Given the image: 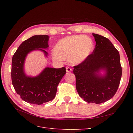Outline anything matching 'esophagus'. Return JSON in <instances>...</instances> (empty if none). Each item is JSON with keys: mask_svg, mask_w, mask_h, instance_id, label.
Returning a JSON list of instances; mask_svg holds the SVG:
<instances>
[{"mask_svg": "<svg viewBox=\"0 0 133 133\" xmlns=\"http://www.w3.org/2000/svg\"><path fill=\"white\" fill-rule=\"evenodd\" d=\"M66 72H68V73L71 72L72 71V68H71L70 67H66Z\"/></svg>", "mask_w": 133, "mask_h": 133, "instance_id": "esophagus-1", "label": "esophagus"}]
</instances>
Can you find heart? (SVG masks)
<instances>
[{
	"label": "heart",
	"mask_w": 133,
	"mask_h": 133,
	"mask_svg": "<svg viewBox=\"0 0 133 133\" xmlns=\"http://www.w3.org/2000/svg\"><path fill=\"white\" fill-rule=\"evenodd\" d=\"M94 47L93 40L88 36H68L58 41L54 46L52 57L55 61H62L67 58L71 64L79 65L89 57Z\"/></svg>",
	"instance_id": "1"
}]
</instances>
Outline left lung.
<instances>
[{
    "instance_id": "8db88e82",
    "label": "left lung",
    "mask_w": 133,
    "mask_h": 133,
    "mask_svg": "<svg viewBox=\"0 0 133 133\" xmlns=\"http://www.w3.org/2000/svg\"><path fill=\"white\" fill-rule=\"evenodd\" d=\"M92 34L96 42L94 50L84 62L74 67L73 73L79 96L88 103L99 104L116 93L122 68L119 53L110 41L101 35Z\"/></svg>"
}]
</instances>
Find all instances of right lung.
Segmentation results:
<instances>
[{
	"label": "right lung",
	"mask_w": 133,
	"mask_h": 133,
	"mask_svg": "<svg viewBox=\"0 0 133 133\" xmlns=\"http://www.w3.org/2000/svg\"><path fill=\"white\" fill-rule=\"evenodd\" d=\"M49 38L47 35H39L25 40L12 58V85L21 98L31 104L39 105L52 101L55 96L58 84L66 74L65 67L60 68L47 67L35 76H29L25 73V61L30 53L40 51L47 57L48 53L45 50L49 46Z\"/></svg>",
	"instance_id": "right-lung-1"
}]
</instances>
